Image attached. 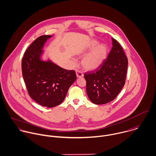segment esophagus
<instances>
[{"label": "esophagus", "instance_id": "1", "mask_svg": "<svg viewBox=\"0 0 156 156\" xmlns=\"http://www.w3.org/2000/svg\"><path fill=\"white\" fill-rule=\"evenodd\" d=\"M76 76L77 77H83V74L82 72L80 70H77L76 71Z\"/></svg>", "mask_w": 156, "mask_h": 156}]
</instances>
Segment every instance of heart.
I'll use <instances>...</instances> for the list:
<instances>
[{"instance_id": "1", "label": "heart", "mask_w": 156, "mask_h": 156, "mask_svg": "<svg viewBox=\"0 0 156 156\" xmlns=\"http://www.w3.org/2000/svg\"><path fill=\"white\" fill-rule=\"evenodd\" d=\"M96 41H91L87 48L88 52L82 60L83 67L88 71L99 68L104 62L108 54V48L104 44L98 45Z\"/></svg>"}]
</instances>
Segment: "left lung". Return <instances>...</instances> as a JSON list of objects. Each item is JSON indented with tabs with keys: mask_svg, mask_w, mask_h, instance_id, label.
<instances>
[{
	"mask_svg": "<svg viewBox=\"0 0 156 156\" xmlns=\"http://www.w3.org/2000/svg\"><path fill=\"white\" fill-rule=\"evenodd\" d=\"M108 58L96 70L85 73L87 93L91 102L106 104L113 101L123 88L128 58L120 44L114 38Z\"/></svg>",
	"mask_w": 156,
	"mask_h": 156,
	"instance_id": "8db88e82",
	"label": "left lung"
}]
</instances>
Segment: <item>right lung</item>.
Here are the masks:
<instances>
[{"label":"right lung","mask_w":156,"mask_h":156,"mask_svg":"<svg viewBox=\"0 0 156 156\" xmlns=\"http://www.w3.org/2000/svg\"><path fill=\"white\" fill-rule=\"evenodd\" d=\"M52 36L44 35L37 38L27 48L22 60V76L30 96L47 108L62 103L77 79L74 71L62 68L50 58H42L45 45Z\"/></svg>","instance_id":"right-lung-1"}]
</instances>
